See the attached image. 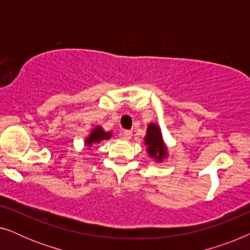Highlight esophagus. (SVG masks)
Masks as SVG:
<instances>
[{
  "instance_id": "34e87169",
  "label": "esophagus",
  "mask_w": 250,
  "mask_h": 250,
  "mask_svg": "<svg viewBox=\"0 0 250 250\" xmlns=\"http://www.w3.org/2000/svg\"><path fill=\"white\" fill-rule=\"evenodd\" d=\"M132 135H133V133H132V131H129V129H126V131L123 132V134H122L123 139H125V140H129L132 138Z\"/></svg>"
}]
</instances>
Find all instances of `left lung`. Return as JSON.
Listing matches in <instances>:
<instances>
[{"label": "left lung", "mask_w": 250, "mask_h": 250, "mask_svg": "<svg viewBox=\"0 0 250 250\" xmlns=\"http://www.w3.org/2000/svg\"><path fill=\"white\" fill-rule=\"evenodd\" d=\"M146 145L148 146L149 155L153 158L162 160L166 155V149L163 142V136L160 129L156 124H150L146 129Z\"/></svg>", "instance_id": "8db88e82"}]
</instances>
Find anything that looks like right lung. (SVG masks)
<instances>
[{"mask_svg": "<svg viewBox=\"0 0 250 250\" xmlns=\"http://www.w3.org/2000/svg\"><path fill=\"white\" fill-rule=\"evenodd\" d=\"M110 134H111L110 132H109V133L104 132L101 127L94 128V131L91 133V135L88 136L87 140H86V145L92 146V143H98V142L102 141V140L109 139V138H110Z\"/></svg>", "mask_w": 250, "mask_h": 250, "instance_id": "obj_1", "label": "right lung"}]
</instances>
